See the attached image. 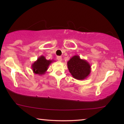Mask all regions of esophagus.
I'll list each match as a JSON object with an SVG mask.
<instances>
[{"label":"esophagus","mask_w":124,"mask_h":124,"mask_svg":"<svg viewBox=\"0 0 124 124\" xmlns=\"http://www.w3.org/2000/svg\"><path fill=\"white\" fill-rule=\"evenodd\" d=\"M57 59L59 62H62V56H57Z\"/></svg>","instance_id":"obj_1"}]
</instances>
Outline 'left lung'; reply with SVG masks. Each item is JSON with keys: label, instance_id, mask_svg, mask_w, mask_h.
I'll return each mask as SVG.
<instances>
[{"label": "left lung", "instance_id": "obj_1", "mask_svg": "<svg viewBox=\"0 0 124 124\" xmlns=\"http://www.w3.org/2000/svg\"><path fill=\"white\" fill-rule=\"evenodd\" d=\"M68 68L72 77L78 80H84L91 73V65L78 55H74L67 62Z\"/></svg>", "mask_w": 124, "mask_h": 124}]
</instances>
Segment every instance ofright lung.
Returning a JSON list of instances; mask_svg holds the SVG:
<instances>
[{
	"label": "right lung",
	"mask_w": 124,
	"mask_h": 124,
	"mask_svg": "<svg viewBox=\"0 0 124 124\" xmlns=\"http://www.w3.org/2000/svg\"><path fill=\"white\" fill-rule=\"evenodd\" d=\"M53 62L54 60H47L43 55L40 56L32 64L31 68L33 73L39 76L43 75L48 69L49 65Z\"/></svg>",
	"instance_id": "obj_1"
}]
</instances>
